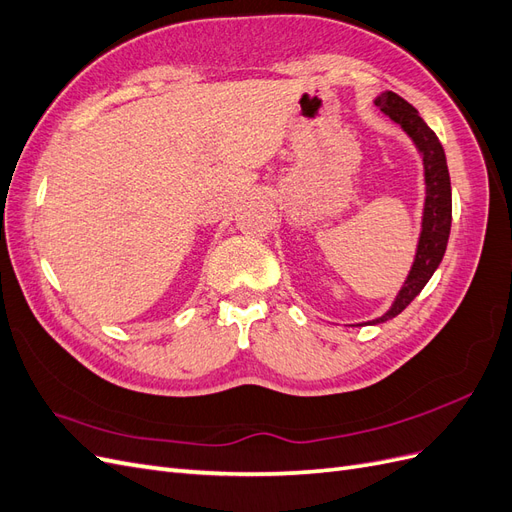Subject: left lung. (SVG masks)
Segmentation results:
<instances>
[{"label":"left lung","mask_w":512,"mask_h":512,"mask_svg":"<svg viewBox=\"0 0 512 512\" xmlns=\"http://www.w3.org/2000/svg\"><path fill=\"white\" fill-rule=\"evenodd\" d=\"M373 105L382 111L386 118L401 126L403 133L416 145V150L422 158V169H425V203H422V221L416 255L399 294L394 296L386 313L375 319L362 321V324L356 326H375L397 317L405 306L420 294L422 287L429 283L433 272L437 270V266L442 264L452 223L450 175L440 139L435 137L433 130L420 118V113L410 105V102L403 100L399 94L382 92L373 100Z\"/></svg>","instance_id":"1"}]
</instances>
